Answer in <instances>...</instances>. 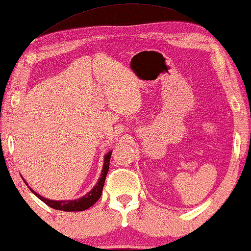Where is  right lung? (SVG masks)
Instances as JSON below:
<instances>
[{
    "mask_svg": "<svg viewBox=\"0 0 251 251\" xmlns=\"http://www.w3.org/2000/svg\"><path fill=\"white\" fill-rule=\"evenodd\" d=\"M111 154H112V151H108L107 154L104 156L103 170H101L100 176L99 179V182L96 183V186L94 187L92 190L88 192V194L85 195L81 198L75 199V201H50V199L42 197L41 195H38L37 192L32 190V189L28 186L27 182H25V183L27 184L29 189H30V191L32 192V194H35L39 199H41L42 201H44L46 205L52 207V208L63 210V212H81V210H85L87 208H89V207H92L100 198L101 191H103V187L105 183V179H106V174L108 172V168H110Z\"/></svg>",
    "mask_w": 251,
    "mask_h": 251,
    "instance_id": "right-lung-1",
    "label": "right lung"
}]
</instances>
